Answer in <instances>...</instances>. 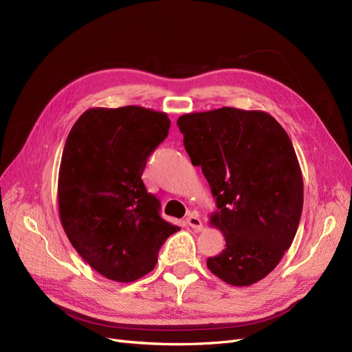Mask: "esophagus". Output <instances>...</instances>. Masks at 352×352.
Returning a JSON list of instances; mask_svg holds the SVG:
<instances>
[{
    "label": "esophagus",
    "mask_w": 352,
    "mask_h": 352,
    "mask_svg": "<svg viewBox=\"0 0 352 352\" xmlns=\"http://www.w3.org/2000/svg\"><path fill=\"white\" fill-rule=\"evenodd\" d=\"M186 223L189 225L190 228H193L195 231H201V230H202V221H201L199 215L195 214V212H190V214L188 215Z\"/></svg>",
    "instance_id": "esophagus-1"
}]
</instances>
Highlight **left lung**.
Masks as SVG:
<instances>
[{"label": "left lung", "mask_w": 352, "mask_h": 352, "mask_svg": "<svg viewBox=\"0 0 352 352\" xmlns=\"http://www.w3.org/2000/svg\"><path fill=\"white\" fill-rule=\"evenodd\" d=\"M177 125L217 199L210 223L225 238L208 269L232 286L258 282L292 245L302 215L303 179L287 133L267 112L231 107L185 114Z\"/></svg>", "instance_id": "obj_1"}]
</instances>
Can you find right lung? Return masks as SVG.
Returning a JSON list of instances; mask_svg holds the SVG:
<instances>
[{
    "mask_svg": "<svg viewBox=\"0 0 352 352\" xmlns=\"http://www.w3.org/2000/svg\"><path fill=\"white\" fill-rule=\"evenodd\" d=\"M164 112L91 108L70 130L59 168V215L70 244L94 270L120 283L150 273L180 228L160 217L142 175L168 134Z\"/></svg>",
    "mask_w": 352,
    "mask_h": 352,
    "instance_id": "1",
    "label": "right lung"
}]
</instances>
